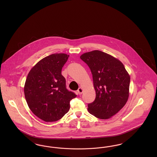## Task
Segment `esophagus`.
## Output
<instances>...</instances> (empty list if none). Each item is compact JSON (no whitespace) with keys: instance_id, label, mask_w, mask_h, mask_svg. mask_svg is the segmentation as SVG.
<instances>
[{"instance_id":"esophagus-1","label":"esophagus","mask_w":157,"mask_h":157,"mask_svg":"<svg viewBox=\"0 0 157 157\" xmlns=\"http://www.w3.org/2000/svg\"><path fill=\"white\" fill-rule=\"evenodd\" d=\"M83 92V90L82 89V88H81V87L79 88V89L78 90V93L79 95H81Z\"/></svg>"}]
</instances>
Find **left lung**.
I'll use <instances>...</instances> for the list:
<instances>
[{
	"instance_id": "obj_1",
	"label": "left lung",
	"mask_w": 157,
	"mask_h": 157,
	"mask_svg": "<svg viewBox=\"0 0 157 157\" xmlns=\"http://www.w3.org/2000/svg\"><path fill=\"white\" fill-rule=\"evenodd\" d=\"M80 58L90 67L96 92L88 112L99 119L111 118L127 103L130 76L120 60L106 53L95 50Z\"/></svg>"
}]
</instances>
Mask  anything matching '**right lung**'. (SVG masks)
<instances>
[{"mask_svg": "<svg viewBox=\"0 0 157 157\" xmlns=\"http://www.w3.org/2000/svg\"><path fill=\"white\" fill-rule=\"evenodd\" d=\"M69 55L53 53L39 60L30 69L24 86L26 102L31 111L45 122L61 119L69 110L70 101L76 97L66 88L61 74Z\"/></svg>", "mask_w": 157, "mask_h": 157, "instance_id": "add662e5", "label": "right lung"}]
</instances>
